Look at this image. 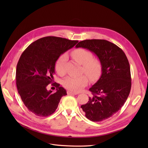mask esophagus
<instances>
[{
  "mask_svg": "<svg viewBox=\"0 0 148 148\" xmlns=\"http://www.w3.org/2000/svg\"><path fill=\"white\" fill-rule=\"evenodd\" d=\"M67 95H78V93L77 92H72V91H67Z\"/></svg>",
  "mask_w": 148,
  "mask_h": 148,
  "instance_id": "esophagus-1",
  "label": "esophagus"
}]
</instances>
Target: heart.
<instances>
[{"mask_svg":"<svg viewBox=\"0 0 148 148\" xmlns=\"http://www.w3.org/2000/svg\"><path fill=\"white\" fill-rule=\"evenodd\" d=\"M74 59L83 65V72L86 73L92 80H96L100 77L101 66L99 62L93 59L92 53L84 49H76L71 53ZM67 59V55L64 53L58 59L56 64V70L59 75H64L65 73V65ZM88 78L86 75L80 77H67L62 82L64 87L72 91L78 92L87 85Z\"/></svg>","mask_w":148,"mask_h":148,"instance_id":"b5f03b06","label":"heart"}]
</instances>
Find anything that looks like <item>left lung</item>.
Returning a JSON list of instances; mask_svg holds the SVG:
<instances>
[{"label":"left lung","instance_id":"obj_1","mask_svg":"<svg viewBox=\"0 0 148 148\" xmlns=\"http://www.w3.org/2000/svg\"><path fill=\"white\" fill-rule=\"evenodd\" d=\"M75 47L93 52L101 65V77L89 88L92 95L82 109L92 122L109 119L122 108L130 92V66L127 57L117 45L104 39L84 40Z\"/></svg>","mask_w":148,"mask_h":148}]
</instances>
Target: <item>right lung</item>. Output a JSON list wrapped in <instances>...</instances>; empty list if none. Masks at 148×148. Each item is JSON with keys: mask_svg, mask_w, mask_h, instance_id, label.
Returning a JSON list of instances; mask_svg holds the SVG:
<instances>
[{"mask_svg": "<svg viewBox=\"0 0 148 148\" xmlns=\"http://www.w3.org/2000/svg\"><path fill=\"white\" fill-rule=\"evenodd\" d=\"M78 41L55 36L39 39L26 48L17 64L18 92L27 109L39 117H47L57 109L66 91L53 83L56 92L47 89L55 74L56 62L60 56L74 47Z\"/></svg>", "mask_w": 148, "mask_h": 148, "instance_id": "add662e5", "label": "right lung"}]
</instances>
